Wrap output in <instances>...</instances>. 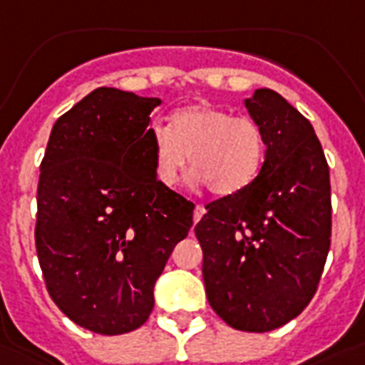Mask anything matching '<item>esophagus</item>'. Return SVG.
Masks as SVG:
<instances>
[{
	"label": "esophagus",
	"mask_w": 365,
	"mask_h": 365,
	"mask_svg": "<svg viewBox=\"0 0 365 365\" xmlns=\"http://www.w3.org/2000/svg\"><path fill=\"white\" fill-rule=\"evenodd\" d=\"M207 212V208L202 207V205H197V207H195V212H193V220H195V224H197V222H199V220L202 218V214Z\"/></svg>",
	"instance_id": "obj_1"
}]
</instances>
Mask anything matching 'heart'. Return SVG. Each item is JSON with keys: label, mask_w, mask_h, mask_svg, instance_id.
<instances>
[{"label": "heart", "mask_w": 365, "mask_h": 365, "mask_svg": "<svg viewBox=\"0 0 365 365\" xmlns=\"http://www.w3.org/2000/svg\"><path fill=\"white\" fill-rule=\"evenodd\" d=\"M153 168L163 185L180 182L189 164L197 180L216 195H235L255 182L262 168L266 139L262 128L247 116L212 105L180 108L170 118V130H151Z\"/></svg>", "instance_id": "obj_1"}]
</instances>
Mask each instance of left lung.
Instances as JSON below:
<instances>
[{
    "label": "left lung",
    "mask_w": 365,
    "mask_h": 365,
    "mask_svg": "<svg viewBox=\"0 0 365 365\" xmlns=\"http://www.w3.org/2000/svg\"><path fill=\"white\" fill-rule=\"evenodd\" d=\"M262 128L255 182L208 202L195 226L212 310L233 329L266 333L312 300L331 245L329 166L314 128L277 91L245 101Z\"/></svg>",
    "instance_id": "left-lung-1"
}]
</instances>
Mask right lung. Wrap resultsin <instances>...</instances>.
Instances as JSON below:
<instances>
[{
  "label": "right lung",
  "instance_id": "right-lung-1",
  "mask_svg": "<svg viewBox=\"0 0 365 365\" xmlns=\"http://www.w3.org/2000/svg\"><path fill=\"white\" fill-rule=\"evenodd\" d=\"M157 105L97 88L53 124L41 158L34 237L47 293L99 335L145 324L155 282L193 226V202L155 176Z\"/></svg>",
  "mask_w": 365,
  "mask_h": 365
}]
</instances>
